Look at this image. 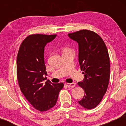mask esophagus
Here are the masks:
<instances>
[{
    "mask_svg": "<svg viewBox=\"0 0 126 126\" xmlns=\"http://www.w3.org/2000/svg\"><path fill=\"white\" fill-rule=\"evenodd\" d=\"M65 85H66V86H67V87H69V88H73L75 86V83H65Z\"/></svg>",
    "mask_w": 126,
    "mask_h": 126,
    "instance_id": "34e87169",
    "label": "esophagus"
}]
</instances>
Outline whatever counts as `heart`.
<instances>
[{
    "instance_id": "obj_1",
    "label": "heart",
    "mask_w": 126,
    "mask_h": 126,
    "mask_svg": "<svg viewBox=\"0 0 126 126\" xmlns=\"http://www.w3.org/2000/svg\"><path fill=\"white\" fill-rule=\"evenodd\" d=\"M69 50V49H68V48H65L64 50H64Z\"/></svg>"
}]
</instances>
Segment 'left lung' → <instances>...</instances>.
Segmentation results:
<instances>
[{
    "label": "left lung",
    "mask_w": 126,
    "mask_h": 126,
    "mask_svg": "<svg viewBox=\"0 0 126 126\" xmlns=\"http://www.w3.org/2000/svg\"><path fill=\"white\" fill-rule=\"evenodd\" d=\"M68 36L78 43V60L84 74L83 81L78 84L83 88L85 95L78 102L85 108L92 109L100 103L109 83L110 62L107 48L100 36L89 30H80Z\"/></svg>",
    "instance_id": "8db88e82"
}]
</instances>
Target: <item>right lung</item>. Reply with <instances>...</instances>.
Here are the masks:
<instances>
[{
	"label": "right lung",
	"instance_id": "right-lung-1",
	"mask_svg": "<svg viewBox=\"0 0 126 126\" xmlns=\"http://www.w3.org/2000/svg\"><path fill=\"white\" fill-rule=\"evenodd\" d=\"M57 35L33 34L20 46L17 56V78L22 93L35 109L46 111L56 105L63 83L44 82L47 75L44 63V48Z\"/></svg>",
	"mask_w": 126,
	"mask_h": 126
}]
</instances>
